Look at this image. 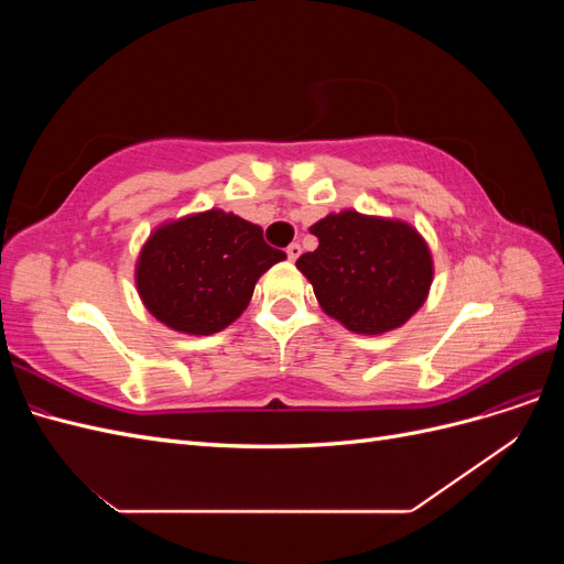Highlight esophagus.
Instances as JSON below:
<instances>
[{"instance_id": "1", "label": "esophagus", "mask_w": 564, "mask_h": 564, "mask_svg": "<svg viewBox=\"0 0 564 564\" xmlns=\"http://www.w3.org/2000/svg\"><path fill=\"white\" fill-rule=\"evenodd\" d=\"M286 256H289V261H296L299 256H301V245L299 242H292L286 247Z\"/></svg>"}]
</instances>
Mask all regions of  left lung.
Instances as JSON below:
<instances>
[{
  "label": "left lung",
  "instance_id": "1",
  "mask_svg": "<svg viewBox=\"0 0 564 564\" xmlns=\"http://www.w3.org/2000/svg\"><path fill=\"white\" fill-rule=\"evenodd\" d=\"M311 232L319 245L296 268L311 280L322 311L350 332L398 329L429 296L431 251L412 226L344 212L317 220Z\"/></svg>",
  "mask_w": 564,
  "mask_h": 564
}]
</instances>
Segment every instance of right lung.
Wrapping results in <instances>:
<instances>
[{"mask_svg": "<svg viewBox=\"0 0 564 564\" xmlns=\"http://www.w3.org/2000/svg\"><path fill=\"white\" fill-rule=\"evenodd\" d=\"M286 259L263 230L220 209L162 226L135 265L145 308L166 327L216 334L242 315L256 280Z\"/></svg>", "mask_w": 564, "mask_h": 564, "instance_id": "add662e5", "label": "right lung"}]
</instances>
